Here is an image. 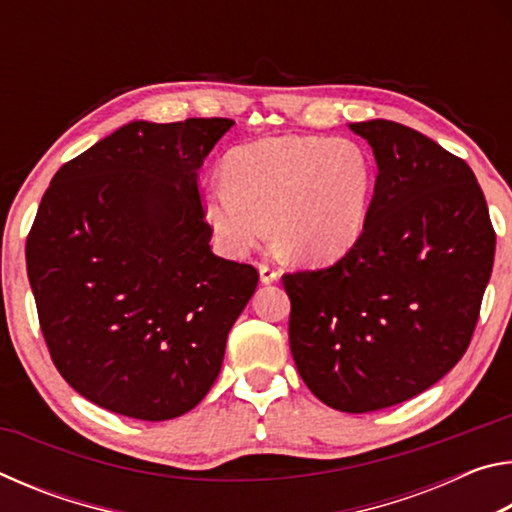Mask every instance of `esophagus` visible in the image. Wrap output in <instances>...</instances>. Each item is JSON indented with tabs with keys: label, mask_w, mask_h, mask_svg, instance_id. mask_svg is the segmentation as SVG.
<instances>
[{
	"label": "esophagus",
	"mask_w": 512,
	"mask_h": 512,
	"mask_svg": "<svg viewBox=\"0 0 512 512\" xmlns=\"http://www.w3.org/2000/svg\"><path fill=\"white\" fill-rule=\"evenodd\" d=\"M259 277H262L264 284H271L280 277V268L268 262H259Z\"/></svg>",
	"instance_id": "esophagus-1"
}]
</instances>
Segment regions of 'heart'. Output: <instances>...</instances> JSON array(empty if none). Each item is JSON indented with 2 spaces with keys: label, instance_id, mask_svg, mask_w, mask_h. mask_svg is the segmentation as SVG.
<instances>
[{
  "label": "heart",
  "instance_id": "b5f03b06",
  "mask_svg": "<svg viewBox=\"0 0 512 512\" xmlns=\"http://www.w3.org/2000/svg\"><path fill=\"white\" fill-rule=\"evenodd\" d=\"M223 176L205 187L203 203L228 253L253 250L273 223L287 255L327 262L361 235L375 164L352 140L268 137L230 151Z\"/></svg>",
  "mask_w": 512,
  "mask_h": 512
}]
</instances>
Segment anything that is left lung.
Returning a JSON list of instances; mask_svg holds the SVG:
<instances>
[{"mask_svg":"<svg viewBox=\"0 0 512 512\" xmlns=\"http://www.w3.org/2000/svg\"><path fill=\"white\" fill-rule=\"evenodd\" d=\"M377 160L359 239L332 266L284 273L307 388L345 413L427 391L472 341L497 235L474 171L409 126L350 124Z\"/></svg>","mask_w":512,"mask_h":512,"instance_id":"1","label":"left lung"}]
</instances>
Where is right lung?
<instances>
[{"label":"right lung","instance_id":"right-lung-1","mask_svg":"<svg viewBox=\"0 0 512 512\" xmlns=\"http://www.w3.org/2000/svg\"><path fill=\"white\" fill-rule=\"evenodd\" d=\"M232 119L133 121L51 178L27 237L42 336L76 393L135 420L178 418L219 377L259 282L212 253L198 169Z\"/></svg>","mask_w":512,"mask_h":512}]
</instances>
